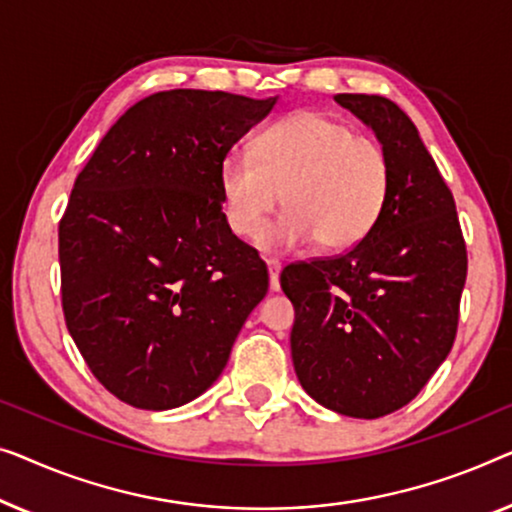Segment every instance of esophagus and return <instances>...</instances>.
I'll return each instance as SVG.
<instances>
[{"mask_svg": "<svg viewBox=\"0 0 512 512\" xmlns=\"http://www.w3.org/2000/svg\"><path fill=\"white\" fill-rule=\"evenodd\" d=\"M266 266H269L271 292H278L280 290V262H278V259H266Z\"/></svg>", "mask_w": 512, "mask_h": 512, "instance_id": "obj_1", "label": "esophagus"}]
</instances>
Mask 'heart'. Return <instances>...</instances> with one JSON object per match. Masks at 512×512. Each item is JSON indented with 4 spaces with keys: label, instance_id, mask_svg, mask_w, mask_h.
<instances>
[{
    "label": "heart",
    "instance_id": "1",
    "mask_svg": "<svg viewBox=\"0 0 512 512\" xmlns=\"http://www.w3.org/2000/svg\"><path fill=\"white\" fill-rule=\"evenodd\" d=\"M227 227L255 239L284 194L288 211L262 235L266 250L315 241L322 253L357 246L385 211L390 162L383 146L341 120L301 111L266 127L253 157L227 155L218 174Z\"/></svg>",
    "mask_w": 512,
    "mask_h": 512
}]
</instances>
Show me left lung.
<instances>
[{
	"label": "left lung",
	"mask_w": 512,
	"mask_h": 512,
	"mask_svg": "<svg viewBox=\"0 0 512 512\" xmlns=\"http://www.w3.org/2000/svg\"><path fill=\"white\" fill-rule=\"evenodd\" d=\"M390 162L385 211L348 253L285 266L297 378L329 410L376 420L413 401L455 343L466 243L413 120L380 95H336Z\"/></svg>",
	"instance_id": "8db88e82"
}]
</instances>
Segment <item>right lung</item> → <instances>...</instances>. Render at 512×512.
<instances>
[{
  "mask_svg": "<svg viewBox=\"0 0 512 512\" xmlns=\"http://www.w3.org/2000/svg\"><path fill=\"white\" fill-rule=\"evenodd\" d=\"M276 97L167 90L136 102L76 176L60 220L64 322L113 397L167 410L227 366L269 271L227 227L218 174Z\"/></svg>",
  "mask_w": 512,
  "mask_h": 512,
  "instance_id": "obj_1",
  "label": "right lung"
}]
</instances>
